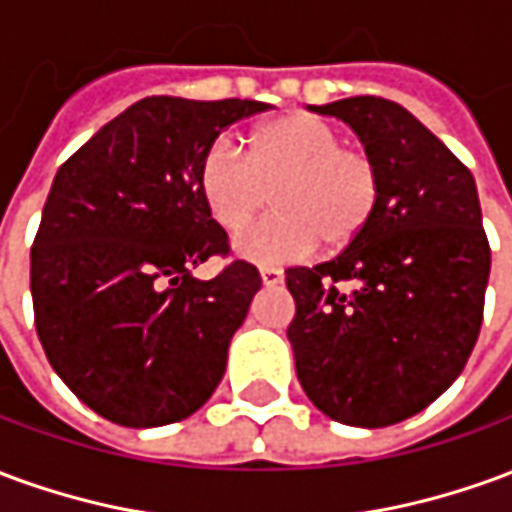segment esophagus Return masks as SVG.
Here are the masks:
<instances>
[{
	"mask_svg": "<svg viewBox=\"0 0 512 512\" xmlns=\"http://www.w3.org/2000/svg\"><path fill=\"white\" fill-rule=\"evenodd\" d=\"M260 279H263V285H266V288H274V285L282 282V271H279V268L263 266L260 268Z\"/></svg>",
	"mask_w": 512,
	"mask_h": 512,
	"instance_id": "esophagus-1",
	"label": "esophagus"
}]
</instances>
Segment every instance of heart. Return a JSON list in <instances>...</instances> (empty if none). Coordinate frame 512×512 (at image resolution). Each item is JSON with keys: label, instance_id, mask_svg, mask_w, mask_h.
<instances>
[{"label": "heart", "instance_id": "b5f03b06", "mask_svg": "<svg viewBox=\"0 0 512 512\" xmlns=\"http://www.w3.org/2000/svg\"><path fill=\"white\" fill-rule=\"evenodd\" d=\"M197 186L213 222L241 235L266 208L277 213L238 241V252L263 266L343 249L365 233L381 202V167L365 147L343 145L326 120L290 112L252 128L246 153L216 139L202 153Z\"/></svg>", "mask_w": 512, "mask_h": 512}]
</instances>
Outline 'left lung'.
Here are the masks:
<instances>
[{"label":"left lung","mask_w":512,"mask_h":512,"mask_svg":"<svg viewBox=\"0 0 512 512\" xmlns=\"http://www.w3.org/2000/svg\"><path fill=\"white\" fill-rule=\"evenodd\" d=\"M312 112L359 134L381 167V202L334 260L285 271L296 376L326 417L386 428L428 408L477 343L491 271L477 186L395 101L356 95Z\"/></svg>","instance_id":"obj_1"}]
</instances>
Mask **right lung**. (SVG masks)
Segmentation results:
<instances>
[{
    "label": "right lung",
    "instance_id": "1",
    "mask_svg": "<svg viewBox=\"0 0 512 512\" xmlns=\"http://www.w3.org/2000/svg\"><path fill=\"white\" fill-rule=\"evenodd\" d=\"M266 109L142 98L57 169L29 263L35 329L57 376L109 422H178L222 381L263 279L246 260L191 277L230 257L197 167L224 128Z\"/></svg>",
    "mask_w": 512,
    "mask_h": 512
}]
</instances>
